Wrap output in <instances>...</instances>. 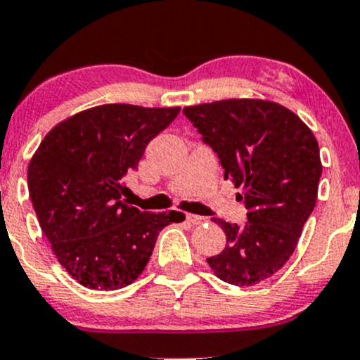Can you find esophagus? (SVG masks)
Returning <instances> with one entry per match:
<instances>
[{"mask_svg":"<svg viewBox=\"0 0 360 360\" xmlns=\"http://www.w3.org/2000/svg\"><path fill=\"white\" fill-rule=\"evenodd\" d=\"M186 220H188L191 225H201V223L206 221L205 217H200V214H186Z\"/></svg>","mask_w":360,"mask_h":360,"instance_id":"1","label":"esophagus"}]
</instances>
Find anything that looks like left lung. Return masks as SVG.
<instances>
[{"instance_id":"1","label":"left lung","mask_w":360,"mask_h":360,"mask_svg":"<svg viewBox=\"0 0 360 360\" xmlns=\"http://www.w3.org/2000/svg\"><path fill=\"white\" fill-rule=\"evenodd\" d=\"M184 115L218 154L225 179L247 208L245 225L212 218L226 245L206 259L233 286H252L276 274L298 245L316 205L320 148L307 123L286 106L257 98H232L186 106Z\"/></svg>"}]
</instances>
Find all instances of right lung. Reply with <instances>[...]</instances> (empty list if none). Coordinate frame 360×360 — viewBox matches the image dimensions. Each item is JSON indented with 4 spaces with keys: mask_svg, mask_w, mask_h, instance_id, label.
Wrapping results in <instances>:
<instances>
[{
    "mask_svg": "<svg viewBox=\"0 0 360 360\" xmlns=\"http://www.w3.org/2000/svg\"><path fill=\"white\" fill-rule=\"evenodd\" d=\"M181 108L111 103L79 111L45 135L28 164V193L53 255L89 289L125 288L146 269L176 212L127 205L123 177Z\"/></svg>",
    "mask_w": 360,
    "mask_h": 360,
    "instance_id": "1",
    "label": "right lung"
}]
</instances>
